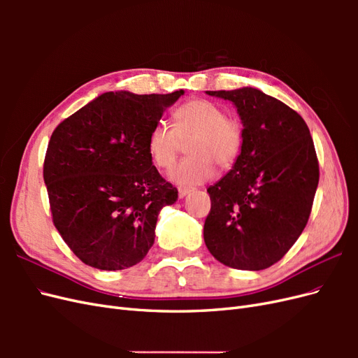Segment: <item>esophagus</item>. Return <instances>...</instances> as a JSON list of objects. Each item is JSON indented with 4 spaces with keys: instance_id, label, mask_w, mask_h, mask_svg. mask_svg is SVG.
I'll list each match as a JSON object with an SVG mask.
<instances>
[{
    "instance_id": "obj_1",
    "label": "esophagus",
    "mask_w": 358,
    "mask_h": 358,
    "mask_svg": "<svg viewBox=\"0 0 358 358\" xmlns=\"http://www.w3.org/2000/svg\"><path fill=\"white\" fill-rule=\"evenodd\" d=\"M192 189L191 188H188V187H179L178 188V196H179V199H183L187 196V194H189Z\"/></svg>"
}]
</instances>
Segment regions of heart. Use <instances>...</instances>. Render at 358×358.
Returning a JSON list of instances; mask_svg holds the SVG:
<instances>
[{
	"instance_id": "obj_1",
	"label": "heart",
	"mask_w": 358,
	"mask_h": 358,
	"mask_svg": "<svg viewBox=\"0 0 358 358\" xmlns=\"http://www.w3.org/2000/svg\"><path fill=\"white\" fill-rule=\"evenodd\" d=\"M175 125L158 122L148 136V152L159 169L169 170L176 162L182 142L188 143L189 158L170 171V179L179 185H200L215 175V164L231 167L243 145L241 124L218 104L194 99L179 106L173 113Z\"/></svg>"
}]
</instances>
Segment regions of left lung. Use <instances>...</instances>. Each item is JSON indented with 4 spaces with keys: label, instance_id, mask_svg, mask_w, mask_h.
I'll return each mask as SVG.
<instances>
[{
    "label": "left lung",
    "instance_id": "obj_1",
    "mask_svg": "<svg viewBox=\"0 0 358 358\" xmlns=\"http://www.w3.org/2000/svg\"><path fill=\"white\" fill-rule=\"evenodd\" d=\"M234 104L243 124L239 158L208 188L204 243L220 263L263 270L278 263L308 224L320 180L309 128L291 107L255 88L206 91Z\"/></svg>",
    "mask_w": 358,
    "mask_h": 358
}]
</instances>
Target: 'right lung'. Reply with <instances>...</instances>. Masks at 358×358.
<instances>
[{"label":"right lung","mask_w":358,"mask_h":358,"mask_svg":"<svg viewBox=\"0 0 358 358\" xmlns=\"http://www.w3.org/2000/svg\"><path fill=\"white\" fill-rule=\"evenodd\" d=\"M180 95L104 92L52 133L43 166L52 220L85 264L128 268L154 245L178 189L152 164L148 136Z\"/></svg>","instance_id":"add662e5"}]
</instances>
